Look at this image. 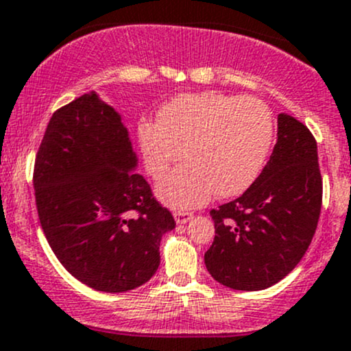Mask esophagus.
<instances>
[{"label":"esophagus","instance_id":"obj_1","mask_svg":"<svg viewBox=\"0 0 351 351\" xmlns=\"http://www.w3.org/2000/svg\"><path fill=\"white\" fill-rule=\"evenodd\" d=\"M193 218H194L193 213H187V211H176L174 213V219H176L177 225H186V223H189Z\"/></svg>","mask_w":351,"mask_h":351}]
</instances>
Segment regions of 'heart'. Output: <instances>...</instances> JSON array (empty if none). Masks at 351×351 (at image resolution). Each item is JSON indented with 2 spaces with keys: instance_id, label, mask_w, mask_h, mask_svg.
<instances>
[{
  "instance_id": "obj_1",
  "label": "heart",
  "mask_w": 351,
  "mask_h": 351,
  "mask_svg": "<svg viewBox=\"0 0 351 351\" xmlns=\"http://www.w3.org/2000/svg\"><path fill=\"white\" fill-rule=\"evenodd\" d=\"M140 145L147 171L160 179L186 155L187 162L157 186L174 209L196 208L215 193H245L262 171L274 138L272 113L258 97L216 93L177 96L158 111V123H142Z\"/></svg>"
}]
</instances>
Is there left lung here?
<instances>
[{
  "mask_svg": "<svg viewBox=\"0 0 351 351\" xmlns=\"http://www.w3.org/2000/svg\"><path fill=\"white\" fill-rule=\"evenodd\" d=\"M323 182L311 132L277 117V143L255 182L238 199L213 209L216 237L204 254L208 272L234 291H262L304 256L321 213Z\"/></svg>",
  "mask_w": 351,
  "mask_h": 351,
  "instance_id": "obj_1",
  "label": "left lung"
}]
</instances>
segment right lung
Listing matches in <instances>:
<instances>
[{
	"label": "right lung",
	"mask_w": 351,
	"mask_h": 351,
	"mask_svg": "<svg viewBox=\"0 0 351 351\" xmlns=\"http://www.w3.org/2000/svg\"><path fill=\"white\" fill-rule=\"evenodd\" d=\"M136 167L121 114L95 91L50 118L35 158L38 218L59 262L96 291L149 282L162 237L176 228Z\"/></svg>",
	"instance_id": "add662e5"
}]
</instances>
